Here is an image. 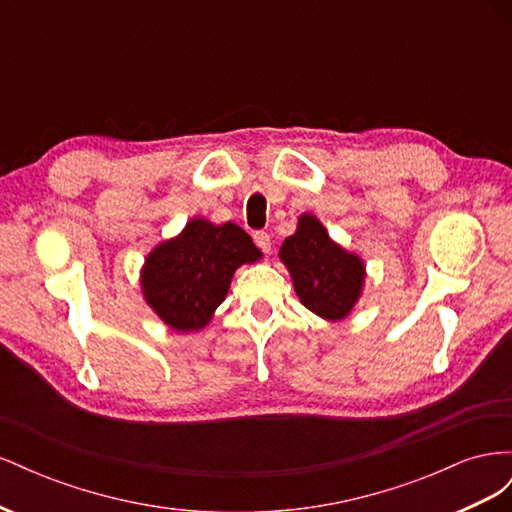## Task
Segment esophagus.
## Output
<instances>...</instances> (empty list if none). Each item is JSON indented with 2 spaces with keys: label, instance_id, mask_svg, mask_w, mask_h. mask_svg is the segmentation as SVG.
<instances>
[{
  "label": "esophagus",
  "instance_id": "34e87169",
  "mask_svg": "<svg viewBox=\"0 0 512 512\" xmlns=\"http://www.w3.org/2000/svg\"><path fill=\"white\" fill-rule=\"evenodd\" d=\"M254 243H256L265 254L271 252V237H269V232H262V230L256 232V235H254Z\"/></svg>",
  "mask_w": 512,
  "mask_h": 512
}]
</instances>
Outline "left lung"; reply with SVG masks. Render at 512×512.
I'll list each match as a JSON object with an SVG mask.
<instances>
[{"label":"left lung","mask_w":512,"mask_h":512,"mask_svg":"<svg viewBox=\"0 0 512 512\" xmlns=\"http://www.w3.org/2000/svg\"><path fill=\"white\" fill-rule=\"evenodd\" d=\"M299 301L324 320H344L359 301L365 262L335 243L312 213H303L297 230L280 247Z\"/></svg>","instance_id":"left-lung-1"}]
</instances>
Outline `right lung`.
Instances as JSON below:
<instances>
[{"mask_svg": "<svg viewBox=\"0 0 512 512\" xmlns=\"http://www.w3.org/2000/svg\"><path fill=\"white\" fill-rule=\"evenodd\" d=\"M260 258L262 252L241 226L194 218L147 254L143 297L173 331H200L226 299L235 271Z\"/></svg>", "mask_w": 512, "mask_h": 512, "instance_id": "1", "label": "right lung"}]
</instances>
